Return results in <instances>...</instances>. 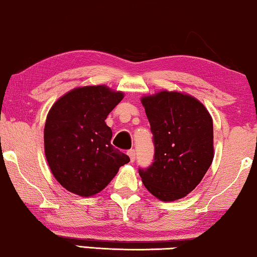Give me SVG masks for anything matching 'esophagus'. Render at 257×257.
<instances>
[{
  "label": "esophagus",
  "mask_w": 257,
  "mask_h": 257,
  "mask_svg": "<svg viewBox=\"0 0 257 257\" xmlns=\"http://www.w3.org/2000/svg\"><path fill=\"white\" fill-rule=\"evenodd\" d=\"M127 154H128L130 159H131V163H135V160H136V151L135 150H128L127 151Z\"/></svg>",
  "instance_id": "esophagus-1"
}]
</instances>
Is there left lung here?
Here are the masks:
<instances>
[{"instance_id":"left-lung-1","label":"left lung","mask_w":257,"mask_h":257,"mask_svg":"<svg viewBox=\"0 0 257 257\" xmlns=\"http://www.w3.org/2000/svg\"><path fill=\"white\" fill-rule=\"evenodd\" d=\"M142 103L154 145L153 163L139 168L143 184L163 201L184 198L212 165V117L198 99L179 92L161 91Z\"/></svg>"}]
</instances>
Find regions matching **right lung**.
Wrapping results in <instances>:
<instances>
[{"mask_svg":"<svg viewBox=\"0 0 257 257\" xmlns=\"http://www.w3.org/2000/svg\"><path fill=\"white\" fill-rule=\"evenodd\" d=\"M122 97L104 85L84 86L59 98L49 111L45 157L56 180L69 192L97 194L130 161L112 146V130L105 122Z\"/></svg>","mask_w":257,"mask_h":257,"instance_id":"1","label":"right lung"}]
</instances>
